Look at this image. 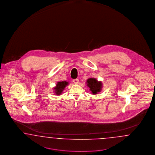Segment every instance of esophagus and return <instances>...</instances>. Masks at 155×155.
I'll return each mask as SVG.
<instances>
[{
  "label": "esophagus",
  "instance_id": "34e87169",
  "mask_svg": "<svg viewBox=\"0 0 155 155\" xmlns=\"http://www.w3.org/2000/svg\"><path fill=\"white\" fill-rule=\"evenodd\" d=\"M73 81L74 84H78V82H79V80H78V79H75V80H73Z\"/></svg>",
  "mask_w": 155,
  "mask_h": 155
}]
</instances>
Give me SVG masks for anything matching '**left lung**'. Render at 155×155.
<instances>
[{
    "instance_id": "left-lung-1",
    "label": "left lung",
    "mask_w": 155,
    "mask_h": 155,
    "mask_svg": "<svg viewBox=\"0 0 155 155\" xmlns=\"http://www.w3.org/2000/svg\"><path fill=\"white\" fill-rule=\"evenodd\" d=\"M86 84L89 87L90 91L93 95L100 93L102 89L103 84L101 81H98L95 78H89L86 81Z\"/></svg>"
}]
</instances>
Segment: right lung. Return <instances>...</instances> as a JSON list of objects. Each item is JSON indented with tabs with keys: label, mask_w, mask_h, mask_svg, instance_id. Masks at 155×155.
<instances>
[{
	"label": "right lung",
	"mask_w": 155,
	"mask_h": 155,
	"mask_svg": "<svg viewBox=\"0 0 155 155\" xmlns=\"http://www.w3.org/2000/svg\"><path fill=\"white\" fill-rule=\"evenodd\" d=\"M69 84V82L65 81L58 82L57 83L55 87H53L54 93L56 95H61L63 90L65 89L66 86Z\"/></svg>",
	"instance_id": "obj_1"
}]
</instances>
